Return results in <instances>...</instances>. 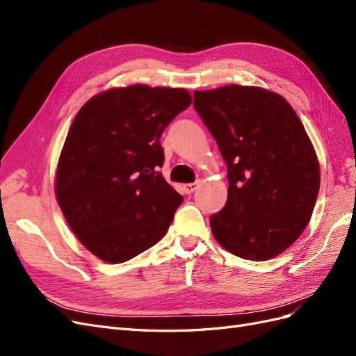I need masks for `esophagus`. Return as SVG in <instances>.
<instances>
[{"mask_svg":"<svg viewBox=\"0 0 356 356\" xmlns=\"http://www.w3.org/2000/svg\"><path fill=\"white\" fill-rule=\"evenodd\" d=\"M197 187H199V181L197 182H188V184H184V187H182V188H184L186 195H191V193L195 191Z\"/></svg>","mask_w":356,"mask_h":356,"instance_id":"1","label":"esophagus"}]
</instances>
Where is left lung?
Returning a JSON list of instances; mask_svg holds the SVG:
<instances>
[{"instance_id": "obj_1", "label": "left lung", "mask_w": 356, "mask_h": 356, "mask_svg": "<svg viewBox=\"0 0 356 356\" xmlns=\"http://www.w3.org/2000/svg\"><path fill=\"white\" fill-rule=\"evenodd\" d=\"M195 110L227 165V202L209 218L213 238L245 260H270L305 232L319 193L303 123L281 95L239 84L196 90Z\"/></svg>"}]
</instances>
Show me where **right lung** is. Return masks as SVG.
I'll use <instances>...</instances> for the list:
<instances>
[{
    "label": "right lung",
    "instance_id": "obj_1",
    "mask_svg": "<svg viewBox=\"0 0 356 356\" xmlns=\"http://www.w3.org/2000/svg\"><path fill=\"white\" fill-rule=\"evenodd\" d=\"M190 104L184 89L134 84L96 95L75 115L56 199L71 230L101 260H131L168 232L184 199L159 172L160 136Z\"/></svg>",
    "mask_w": 356,
    "mask_h": 356
}]
</instances>
